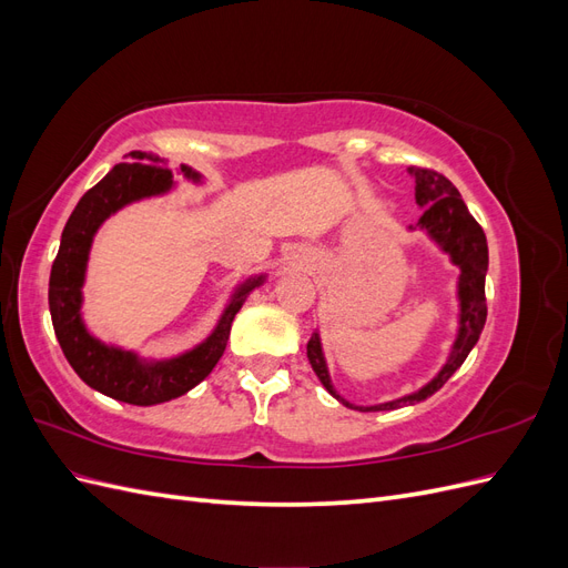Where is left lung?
Segmentation results:
<instances>
[{"label":"left lung","instance_id":"left-lung-1","mask_svg":"<svg viewBox=\"0 0 568 568\" xmlns=\"http://www.w3.org/2000/svg\"><path fill=\"white\" fill-rule=\"evenodd\" d=\"M409 173L415 175V199L424 209L422 217L417 220V227L432 234L443 246V251L450 253L453 263L459 265V270H462V274H459V305H462L459 336L453 346V355L448 359V365L440 369V374L432 384H426L422 390L412 393V395H407V398H400V400L374 405V407H355L336 395V390L329 382V374H326L320 336L315 334L311 341H307V359H311L315 374L320 376V382L324 384L326 390L334 395V398H338L343 405H348L359 412L395 409L403 403L415 405V403L426 400L428 395H434L462 367L464 359H467L469 351L476 346L480 329H484V324H486V315H488V307H486L488 244H486L484 227L478 225L467 205H464L457 186L448 178L440 175L438 170L409 165Z\"/></svg>","mask_w":568,"mask_h":568}]
</instances>
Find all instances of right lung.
Returning a JSON list of instances; mask_svg holds the SVG:
<instances>
[{"instance_id":"right-lung-1","label":"right lung","mask_w":568,"mask_h":568,"mask_svg":"<svg viewBox=\"0 0 568 568\" xmlns=\"http://www.w3.org/2000/svg\"><path fill=\"white\" fill-rule=\"evenodd\" d=\"M130 156V163H118L104 180L97 182L90 192H84L75 211L68 217L61 246L49 274V313L61 351L84 384L109 395V398L146 407L180 398L213 372L227 348L234 315L242 307L244 296L253 286L261 284L263 277L242 286L209 341L175 359H168V363L144 365L136 355L109 348L92 338L80 320V286L94 232L101 222L118 209H123L125 203L161 194L173 184V173L161 163V159L144 151H132ZM182 170L186 178H199L189 168Z\"/></svg>"}]
</instances>
